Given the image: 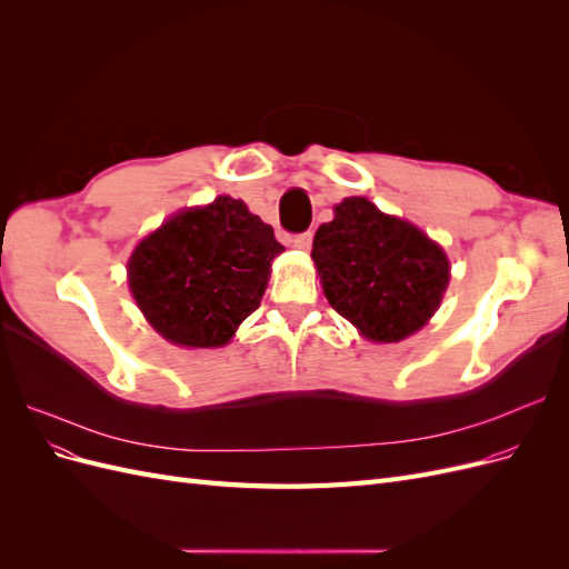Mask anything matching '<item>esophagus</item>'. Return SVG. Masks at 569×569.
Returning <instances> with one entry per match:
<instances>
[{
	"instance_id": "esophagus-1",
	"label": "esophagus",
	"mask_w": 569,
	"mask_h": 569,
	"mask_svg": "<svg viewBox=\"0 0 569 569\" xmlns=\"http://www.w3.org/2000/svg\"><path fill=\"white\" fill-rule=\"evenodd\" d=\"M295 247L301 249V251H311V247H313V232L306 230V232L297 234L295 237Z\"/></svg>"
}]
</instances>
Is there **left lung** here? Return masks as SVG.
I'll return each instance as SVG.
<instances>
[{"label": "left lung", "mask_w": 569, "mask_h": 569, "mask_svg": "<svg viewBox=\"0 0 569 569\" xmlns=\"http://www.w3.org/2000/svg\"><path fill=\"white\" fill-rule=\"evenodd\" d=\"M327 301L372 341H401L439 308L449 258L422 230L363 197L343 199L313 239Z\"/></svg>", "instance_id": "left-lung-1"}]
</instances>
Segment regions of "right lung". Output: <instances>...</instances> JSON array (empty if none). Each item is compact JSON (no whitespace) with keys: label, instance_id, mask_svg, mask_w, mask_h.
Returning a JSON list of instances; mask_svg holds the SVG:
<instances>
[{"label":"right lung","instance_id":"add662e5","mask_svg":"<svg viewBox=\"0 0 569 569\" xmlns=\"http://www.w3.org/2000/svg\"><path fill=\"white\" fill-rule=\"evenodd\" d=\"M284 247L244 201L218 197L182 211L142 239L130 256L132 297L153 330L180 347L228 343L268 284Z\"/></svg>","mask_w":569,"mask_h":569}]
</instances>
